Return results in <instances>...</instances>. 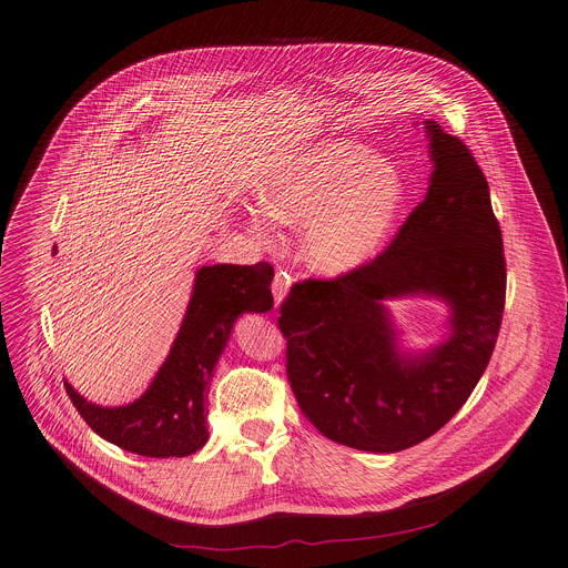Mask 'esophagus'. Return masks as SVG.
Returning <instances> with one entry per match:
<instances>
[{
	"label": "esophagus",
	"mask_w": 568,
	"mask_h": 568,
	"mask_svg": "<svg viewBox=\"0 0 568 568\" xmlns=\"http://www.w3.org/2000/svg\"><path fill=\"white\" fill-rule=\"evenodd\" d=\"M290 276L285 274V272H278L276 276H274V283H272V294H274V301H276V305H281L283 301H285V296H287V292H290Z\"/></svg>",
	"instance_id": "34e87169"
}]
</instances>
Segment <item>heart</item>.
Returning <instances> with one entry per match:
<instances>
[{"label":"heart","instance_id":"obj_1","mask_svg":"<svg viewBox=\"0 0 568 568\" xmlns=\"http://www.w3.org/2000/svg\"><path fill=\"white\" fill-rule=\"evenodd\" d=\"M407 180L388 159L353 139H323L294 152L250 213L254 235L272 245L274 222L303 231L305 263L342 278L368 267L390 240Z\"/></svg>","mask_w":568,"mask_h":568}]
</instances>
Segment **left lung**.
<instances>
[{"mask_svg": "<svg viewBox=\"0 0 568 568\" xmlns=\"http://www.w3.org/2000/svg\"><path fill=\"white\" fill-rule=\"evenodd\" d=\"M423 125L429 189L390 247L351 276L294 285L278 316L301 412L326 438L373 454L414 447L454 418L493 357L506 303L488 182L460 139ZM412 295L450 310L446 337L423 352L400 346L387 310Z\"/></svg>", "mask_w": 568, "mask_h": 568, "instance_id": "1", "label": "left lung"}]
</instances>
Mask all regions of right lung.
<instances>
[{
    "label": "right lung",
    "instance_id": "right-lung-1",
    "mask_svg": "<svg viewBox=\"0 0 568 568\" xmlns=\"http://www.w3.org/2000/svg\"><path fill=\"white\" fill-rule=\"evenodd\" d=\"M272 278L270 263L200 267L180 333L145 393L123 407H103L64 379L78 414L101 438L139 456L182 458L202 449L209 440L206 397L215 364L242 312L274 307Z\"/></svg>",
    "mask_w": 568,
    "mask_h": 568
}]
</instances>
